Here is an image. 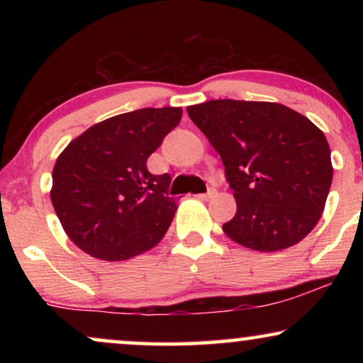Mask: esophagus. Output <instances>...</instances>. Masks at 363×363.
I'll return each instance as SVG.
<instances>
[{"instance_id": "esophagus-1", "label": "esophagus", "mask_w": 363, "mask_h": 363, "mask_svg": "<svg viewBox=\"0 0 363 363\" xmlns=\"http://www.w3.org/2000/svg\"><path fill=\"white\" fill-rule=\"evenodd\" d=\"M216 196V190H208V193H201V195H196V198H200V200H210V198Z\"/></svg>"}]
</instances>
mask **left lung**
Instances as JSON below:
<instances>
[{
	"instance_id": "obj_1",
	"label": "left lung",
	"mask_w": 363,
	"mask_h": 363,
	"mask_svg": "<svg viewBox=\"0 0 363 363\" xmlns=\"http://www.w3.org/2000/svg\"><path fill=\"white\" fill-rule=\"evenodd\" d=\"M186 112L220 153L235 195L226 236L262 252L304 240L320 220L334 173L320 128L276 102L220 99Z\"/></svg>"
}]
</instances>
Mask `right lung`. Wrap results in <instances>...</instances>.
<instances>
[{
  "instance_id": "add662e5",
  "label": "right lung",
  "mask_w": 363,
  "mask_h": 363,
  "mask_svg": "<svg viewBox=\"0 0 363 363\" xmlns=\"http://www.w3.org/2000/svg\"><path fill=\"white\" fill-rule=\"evenodd\" d=\"M180 107L138 108L74 138L52 170L51 201L74 245L104 261H125L157 246L177 211L168 173L147 158L182 121Z\"/></svg>"
}]
</instances>
